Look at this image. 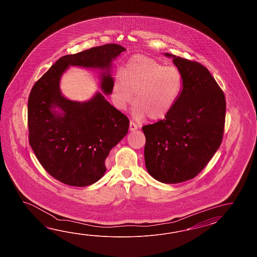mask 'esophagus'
I'll return each instance as SVG.
<instances>
[{
	"instance_id": "34e87169",
	"label": "esophagus",
	"mask_w": 257,
	"mask_h": 257,
	"mask_svg": "<svg viewBox=\"0 0 257 257\" xmlns=\"http://www.w3.org/2000/svg\"><path fill=\"white\" fill-rule=\"evenodd\" d=\"M138 127H139V126H138V125H137V124H135L134 122H132V121H131V123H130V131H136V130H138Z\"/></svg>"
}]
</instances>
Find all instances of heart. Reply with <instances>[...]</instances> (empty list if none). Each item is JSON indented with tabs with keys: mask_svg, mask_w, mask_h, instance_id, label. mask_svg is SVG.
<instances>
[{
	"mask_svg": "<svg viewBox=\"0 0 257 257\" xmlns=\"http://www.w3.org/2000/svg\"><path fill=\"white\" fill-rule=\"evenodd\" d=\"M182 89L183 75L177 68L164 65L151 57L136 55L127 60L121 76L114 78L111 97L115 107L123 110L132 103L135 95L134 116L160 120L174 108Z\"/></svg>",
	"mask_w": 257,
	"mask_h": 257,
	"instance_id": "obj_1",
	"label": "heart"
}]
</instances>
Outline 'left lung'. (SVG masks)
<instances>
[{
    "label": "left lung",
    "instance_id": "left-lung-1",
    "mask_svg": "<svg viewBox=\"0 0 257 257\" xmlns=\"http://www.w3.org/2000/svg\"><path fill=\"white\" fill-rule=\"evenodd\" d=\"M183 75V89L168 115L142 126L146 138L144 159L148 173L164 184L196 177L217 152L223 137L226 100L206 67L175 55Z\"/></svg>",
    "mask_w": 257,
    "mask_h": 257
}]
</instances>
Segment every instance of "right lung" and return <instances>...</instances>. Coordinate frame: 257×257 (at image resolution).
Masks as SVG:
<instances>
[{
  "instance_id": "1",
  "label": "right lung",
  "mask_w": 257,
  "mask_h": 257,
  "mask_svg": "<svg viewBox=\"0 0 257 257\" xmlns=\"http://www.w3.org/2000/svg\"><path fill=\"white\" fill-rule=\"evenodd\" d=\"M125 50L120 45L106 44L63 56L30 92L29 144L44 169L65 185L87 186L97 182L106 171L104 162L110 151L126 136L130 120L101 93L82 103L65 98L60 77L69 66L105 70L101 88L109 94L114 81L111 62Z\"/></svg>"
}]
</instances>
